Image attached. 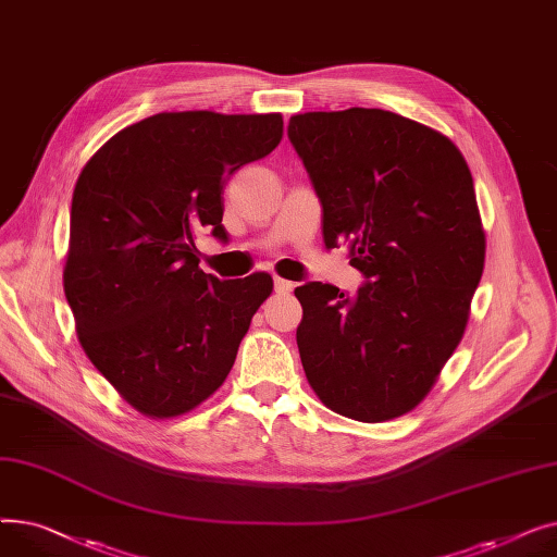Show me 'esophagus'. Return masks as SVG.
Returning a JSON list of instances; mask_svg holds the SVG:
<instances>
[{"instance_id": "34e87169", "label": "esophagus", "mask_w": 557, "mask_h": 557, "mask_svg": "<svg viewBox=\"0 0 557 557\" xmlns=\"http://www.w3.org/2000/svg\"><path fill=\"white\" fill-rule=\"evenodd\" d=\"M273 286H275V294H290V290H294V282L282 280V277H275Z\"/></svg>"}]
</instances>
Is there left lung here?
Masks as SVG:
<instances>
[{"label":"left lung","instance_id":"8db88e82","mask_svg":"<svg viewBox=\"0 0 557 557\" xmlns=\"http://www.w3.org/2000/svg\"><path fill=\"white\" fill-rule=\"evenodd\" d=\"M286 133L323 205L325 246H347L366 277L355 296L296 288L305 374L345 418H399L454 355L483 275L470 166L449 137L379 108L294 114Z\"/></svg>","mask_w":557,"mask_h":557}]
</instances>
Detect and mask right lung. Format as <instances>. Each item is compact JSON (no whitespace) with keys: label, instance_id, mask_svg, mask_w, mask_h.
<instances>
[{"label":"right lung","instance_id":"add662e5","mask_svg":"<svg viewBox=\"0 0 557 557\" xmlns=\"http://www.w3.org/2000/svg\"><path fill=\"white\" fill-rule=\"evenodd\" d=\"M282 126L280 112H160L112 135L78 175L65 298L87 359L144 416L208 399L271 296L269 273H202L196 234L227 242L223 185L267 158Z\"/></svg>","mask_w":557,"mask_h":557}]
</instances>
